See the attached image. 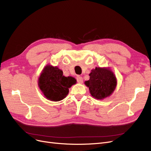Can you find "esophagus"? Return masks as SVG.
Listing matches in <instances>:
<instances>
[{
    "label": "esophagus",
    "instance_id": "esophagus-1",
    "mask_svg": "<svg viewBox=\"0 0 151 151\" xmlns=\"http://www.w3.org/2000/svg\"><path fill=\"white\" fill-rule=\"evenodd\" d=\"M77 83H83V77H82L81 76H78L77 77Z\"/></svg>",
    "mask_w": 151,
    "mask_h": 151
}]
</instances>
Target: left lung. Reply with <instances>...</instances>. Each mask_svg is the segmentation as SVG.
I'll return each mask as SVG.
<instances>
[{
  "label": "left lung",
  "instance_id": "obj_1",
  "mask_svg": "<svg viewBox=\"0 0 151 151\" xmlns=\"http://www.w3.org/2000/svg\"><path fill=\"white\" fill-rule=\"evenodd\" d=\"M89 81L84 84L88 86L91 96L96 99L108 97L115 89L116 78L109 68L96 67L89 74Z\"/></svg>",
  "mask_w": 151,
  "mask_h": 151
}]
</instances>
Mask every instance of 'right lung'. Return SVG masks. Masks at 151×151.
I'll list each match as a JSON object with an SVG mask.
<instances>
[{
	"mask_svg": "<svg viewBox=\"0 0 151 151\" xmlns=\"http://www.w3.org/2000/svg\"><path fill=\"white\" fill-rule=\"evenodd\" d=\"M76 83L71 76L65 77L57 67L47 65L38 79V86L46 98L53 101H58L65 98L68 88Z\"/></svg>",
	"mask_w": 151,
	"mask_h": 151,
	"instance_id": "1",
	"label": "right lung"
}]
</instances>
